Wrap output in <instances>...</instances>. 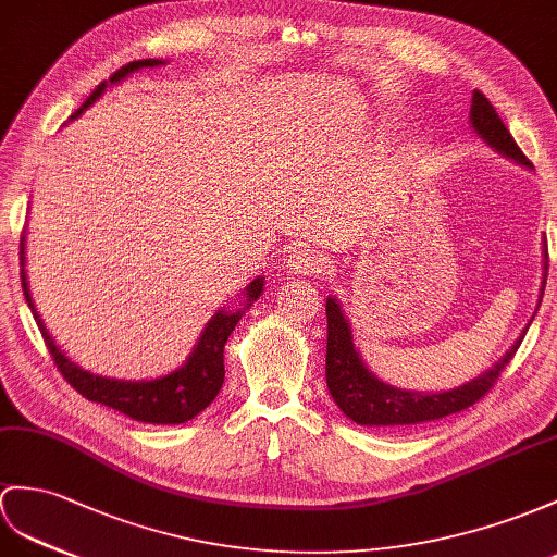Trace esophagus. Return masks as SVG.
<instances>
[{
  "label": "esophagus",
  "mask_w": 557,
  "mask_h": 557,
  "mask_svg": "<svg viewBox=\"0 0 557 557\" xmlns=\"http://www.w3.org/2000/svg\"><path fill=\"white\" fill-rule=\"evenodd\" d=\"M283 264H286L290 274H300V276H317L323 271L321 255L314 252V250H307V248L290 250L286 255V262H283Z\"/></svg>",
  "instance_id": "obj_1"
}]
</instances>
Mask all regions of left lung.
Here are the masks:
<instances>
[{"mask_svg":"<svg viewBox=\"0 0 557 557\" xmlns=\"http://www.w3.org/2000/svg\"><path fill=\"white\" fill-rule=\"evenodd\" d=\"M470 122L474 132H478L486 144H492L498 153L518 160L520 165H532V160H529L522 153V148L515 144L510 129L504 125V120L498 117L492 101L486 99L480 89H474L472 94ZM544 252L548 260L546 246H544ZM546 271H548V262H546ZM544 288H546V278H544ZM325 317H329L325 383H329L331 397L335 399L337 406H341V411L347 418H351L359 425H371V428L418 425V423H428V420H437V418L468 409V406L480 401L486 392L494 387L500 371L510 363L515 351H518L520 343L524 341V333H522L520 341L506 351V357L484 375L474 377L472 383L456 387L451 392H442V395H416V392H401L385 385L383 381H377L369 369H366L361 357L357 355L355 343H351L349 323L345 321L341 305L335 302V297H329V300H325Z\"/></svg>","mask_w":557,"mask_h":557,"instance_id":"left-lung-1","label":"left lung"}]
</instances>
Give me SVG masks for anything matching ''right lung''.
<instances>
[{
	"instance_id": "obj_1",
	"label": "right lung",
	"mask_w": 557,
	"mask_h": 557,
	"mask_svg": "<svg viewBox=\"0 0 557 557\" xmlns=\"http://www.w3.org/2000/svg\"><path fill=\"white\" fill-rule=\"evenodd\" d=\"M153 65H162V61L144 59V61H132L127 65H122L120 71L111 75V79H103V83L89 94V99L79 106V111H75L73 117H77L85 108H89L94 101H97L108 83H120L122 77L139 71V67H153ZM21 260H23V248H21ZM21 283H23L25 302H28L33 311L53 363H57V369L61 371L65 381L71 383V387H75L85 399L111 406V409L120 413H125L134 420H141V423L174 425V423H186V420H191L194 416H198L202 409H206V406H210L216 395H220L222 383H224V345L228 341V335H232V331L236 329V323L240 321L243 311H236V314L216 311V314L210 319V323L206 325V331H202L196 349L191 351V357L186 359V363L180 371H174L165 377H158V381L127 383V381H111V377L94 375L67 359L57 347V343L51 341L42 319L37 317V309L33 305V297L28 290V281H25V269H21ZM262 286H264L262 278H255L250 283L246 290L248 305H252L257 297H260Z\"/></svg>"
}]
</instances>
